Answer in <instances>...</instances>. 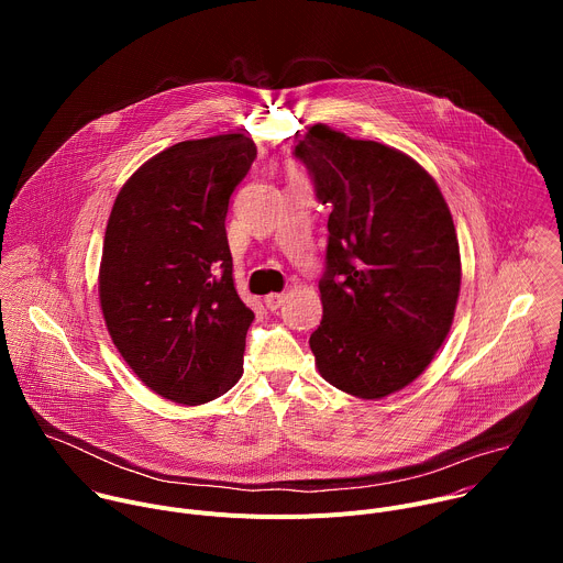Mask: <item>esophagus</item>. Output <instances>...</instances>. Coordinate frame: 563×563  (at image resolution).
Here are the masks:
<instances>
[{
	"instance_id": "obj_1",
	"label": "esophagus",
	"mask_w": 563,
	"mask_h": 563,
	"mask_svg": "<svg viewBox=\"0 0 563 563\" xmlns=\"http://www.w3.org/2000/svg\"><path fill=\"white\" fill-rule=\"evenodd\" d=\"M285 300H287L285 294H269V296H265V305H267V309H272V311L280 309Z\"/></svg>"
}]
</instances>
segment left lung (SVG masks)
<instances>
[{
	"label": "left lung",
	"instance_id": "8db88e82",
	"mask_svg": "<svg viewBox=\"0 0 563 563\" xmlns=\"http://www.w3.org/2000/svg\"><path fill=\"white\" fill-rule=\"evenodd\" d=\"M294 155L332 207L323 320L309 336L334 387L383 398L443 345L461 289L459 240L434 178L404 151L313 124Z\"/></svg>",
	"mask_w": 563,
	"mask_h": 563
}]
</instances>
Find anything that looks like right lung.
<instances>
[{
	"mask_svg": "<svg viewBox=\"0 0 563 563\" xmlns=\"http://www.w3.org/2000/svg\"><path fill=\"white\" fill-rule=\"evenodd\" d=\"M254 157L243 133L178 142L124 183L109 216L107 330L137 378L180 406L209 404L243 376L254 311L233 287L224 218Z\"/></svg>",
	"mask_w": 563,
	"mask_h": 563,
	"instance_id": "right-lung-1",
	"label": "right lung"
}]
</instances>
